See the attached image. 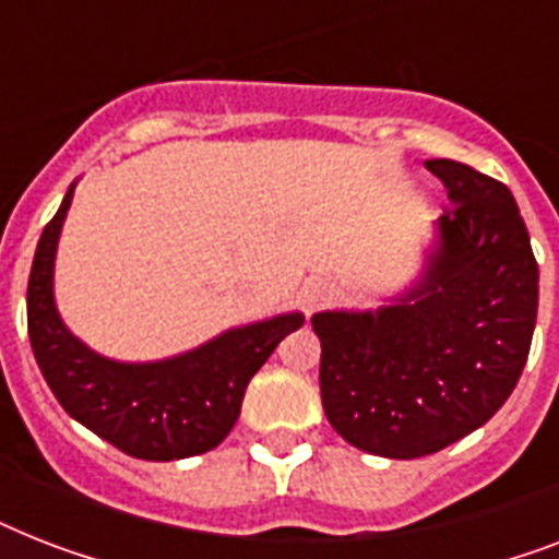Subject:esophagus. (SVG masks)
<instances>
[{"label": "esophagus", "instance_id": "34e87169", "mask_svg": "<svg viewBox=\"0 0 559 559\" xmlns=\"http://www.w3.org/2000/svg\"><path fill=\"white\" fill-rule=\"evenodd\" d=\"M301 307H305L307 313L310 310H316V307H322L328 305L333 298V284L331 281H324V278H313V281H307L305 289H301Z\"/></svg>", "mask_w": 559, "mask_h": 559}]
</instances>
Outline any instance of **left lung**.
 Instances as JSON below:
<instances>
[{"instance_id": "left-lung-1", "label": "left lung", "mask_w": 559, "mask_h": 559, "mask_svg": "<svg viewBox=\"0 0 559 559\" xmlns=\"http://www.w3.org/2000/svg\"><path fill=\"white\" fill-rule=\"evenodd\" d=\"M450 193L424 284L377 313H316L324 415L382 459H420L485 426L520 382L537 324L539 270L513 193L429 159Z\"/></svg>"}]
</instances>
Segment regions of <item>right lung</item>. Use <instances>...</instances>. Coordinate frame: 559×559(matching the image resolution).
<instances>
[{"label": "right lung", "mask_w": 559, "mask_h": 559, "mask_svg": "<svg viewBox=\"0 0 559 559\" xmlns=\"http://www.w3.org/2000/svg\"><path fill=\"white\" fill-rule=\"evenodd\" d=\"M69 202L72 188L43 228L28 275V336L48 389L78 424L133 459L174 461L214 450L231 432L249 380L305 316L237 328L165 362L124 366L98 357L66 331L51 296Z\"/></svg>", "instance_id": "1"}]
</instances>
